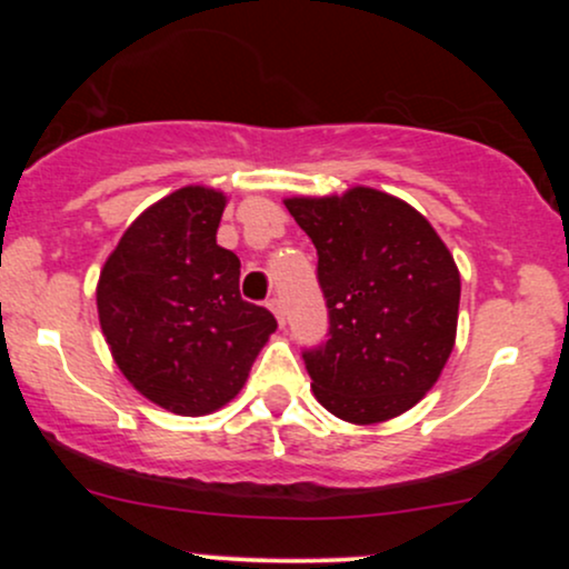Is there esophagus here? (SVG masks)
Listing matches in <instances>:
<instances>
[{"mask_svg": "<svg viewBox=\"0 0 569 569\" xmlns=\"http://www.w3.org/2000/svg\"><path fill=\"white\" fill-rule=\"evenodd\" d=\"M267 307H270V310H272V316H276V318H278V323H280V326H283V323H286V312H283V302H280V299H278V297H272V299H270V302H267Z\"/></svg>", "mask_w": 569, "mask_h": 569, "instance_id": "34e87169", "label": "esophagus"}]
</instances>
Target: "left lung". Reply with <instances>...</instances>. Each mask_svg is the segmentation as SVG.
Listing matches in <instances>:
<instances>
[{"label":"left lung","mask_w":569,"mask_h":569,"mask_svg":"<svg viewBox=\"0 0 569 569\" xmlns=\"http://www.w3.org/2000/svg\"><path fill=\"white\" fill-rule=\"evenodd\" d=\"M286 208L318 251L329 339L305 350L321 407L371 426L403 415L455 348L460 272L430 221L371 187Z\"/></svg>","instance_id":"obj_1"}]
</instances>
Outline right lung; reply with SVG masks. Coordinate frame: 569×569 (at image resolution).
Here are the masks:
<instances>
[{"label":"right lung","mask_w":569,"mask_h":569,"mask_svg":"<svg viewBox=\"0 0 569 569\" xmlns=\"http://www.w3.org/2000/svg\"><path fill=\"white\" fill-rule=\"evenodd\" d=\"M227 194L181 187L149 206L103 264L98 321L126 380L173 415L232 401L278 329L240 297V259L217 243Z\"/></svg>","instance_id":"add662e5"}]
</instances>
